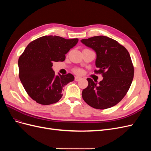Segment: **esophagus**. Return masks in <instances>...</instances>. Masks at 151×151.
Returning a JSON list of instances; mask_svg holds the SVG:
<instances>
[{
    "label": "esophagus",
    "mask_w": 151,
    "mask_h": 151,
    "mask_svg": "<svg viewBox=\"0 0 151 151\" xmlns=\"http://www.w3.org/2000/svg\"><path fill=\"white\" fill-rule=\"evenodd\" d=\"M81 79H82V78H81V77H79V76H76V77H75V81H80Z\"/></svg>",
    "instance_id": "1"
}]
</instances>
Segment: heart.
<instances>
[{
	"label": "heart",
	"instance_id": "1",
	"mask_svg": "<svg viewBox=\"0 0 151 151\" xmlns=\"http://www.w3.org/2000/svg\"><path fill=\"white\" fill-rule=\"evenodd\" d=\"M74 72L76 73V74H81L82 73V70L81 69H75L74 70Z\"/></svg>",
	"mask_w": 151,
	"mask_h": 151
}]
</instances>
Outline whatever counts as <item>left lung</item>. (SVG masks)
<instances>
[{"mask_svg":"<svg viewBox=\"0 0 151 151\" xmlns=\"http://www.w3.org/2000/svg\"><path fill=\"white\" fill-rule=\"evenodd\" d=\"M81 42L96 53L94 72L103 79L98 84L88 78V86L82 96L90 106L104 109L115 106L129 91L134 75V68L127 50L116 40L105 36L83 39Z\"/></svg>","mask_w":151,"mask_h":151,"instance_id":"left-lung-1","label":"left lung"}]
</instances>
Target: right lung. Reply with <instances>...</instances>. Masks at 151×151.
<instances>
[{"label": "right lung", "mask_w": 151, "mask_h": 151, "mask_svg": "<svg viewBox=\"0 0 151 151\" xmlns=\"http://www.w3.org/2000/svg\"><path fill=\"white\" fill-rule=\"evenodd\" d=\"M79 40H67L58 36H44L31 42L18 60L19 77L26 93L43 105L58 102L64 86L74 80L71 74L55 76L54 62H63L65 54Z\"/></svg>", "instance_id": "right-lung-1"}]
</instances>
